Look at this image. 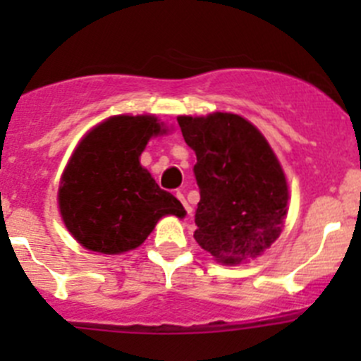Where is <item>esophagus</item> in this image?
<instances>
[{
	"label": "esophagus",
	"mask_w": 361,
	"mask_h": 361,
	"mask_svg": "<svg viewBox=\"0 0 361 361\" xmlns=\"http://www.w3.org/2000/svg\"><path fill=\"white\" fill-rule=\"evenodd\" d=\"M176 197H178V199H180V202H181V204H183L185 211H187V213H188V214H192V207H190V204H188V202H187V199H185L183 192H180V190H178V192H176Z\"/></svg>",
	"instance_id": "34e87169"
}]
</instances>
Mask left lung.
Masks as SVG:
<instances>
[{"label": "left lung", "mask_w": 361, "mask_h": 361, "mask_svg": "<svg viewBox=\"0 0 361 361\" xmlns=\"http://www.w3.org/2000/svg\"><path fill=\"white\" fill-rule=\"evenodd\" d=\"M178 123L197 157L195 241L224 264L264 253L288 211V185L271 145L234 113L178 116Z\"/></svg>", "instance_id": "1"}]
</instances>
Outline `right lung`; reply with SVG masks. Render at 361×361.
Instances as JSON below:
<instances>
[{
    "label": "right lung",
    "mask_w": 361,
    "mask_h": 361,
    "mask_svg": "<svg viewBox=\"0 0 361 361\" xmlns=\"http://www.w3.org/2000/svg\"><path fill=\"white\" fill-rule=\"evenodd\" d=\"M166 134L154 115H116L83 136L59 185V209L73 238L90 251L118 255L143 245L166 214L187 211L140 164L152 136Z\"/></svg>",
    "instance_id": "1"
}]
</instances>
